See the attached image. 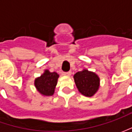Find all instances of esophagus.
I'll return each mask as SVG.
<instances>
[{
    "mask_svg": "<svg viewBox=\"0 0 132 132\" xmlns=\"http://www.w3.org/2000/svg\"><path fill=\"white\" fill-rule=\"evenodd\" d=\"M71 71H68V72H64L63 75L64 76H70L71 75Z\"/></svg>",
    "mask_w": 132,
    "mask_h": 132,
    "instance_id": "esophagus-1",
    "label": "esophagus"
}]
</instances>
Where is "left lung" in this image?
<instances>
[{
    "label": "left lung",
    "mask_w": 132,
    "mask_h": 132,
    "mask_svg": "<svg viewBox=\"0 0 132 132\" xmlns=\"http://www.w3.org/2000/svg\"><path fill=\"white\" fill-rule=\"evenodd\" d=\"M73 78L79 91L84 96L91 97L98 91L100 79L93 72L83 70L75 74Z\"/></svg>",
    "instance_id": "obj_1"
}]
</instances>
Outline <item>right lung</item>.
I'll return each mask as SVG.
<instances>
[{"mask_svg": "<svg viewBox=\"0 0 132 132\" xmlns=\"http://www.w3.org/2000/svg\"><path fill=\"white\" fill-rule=\"evenodd\" d=\"M59 76V74L56 72L51 73L48 70H45L44 73L40 77L35 79L34 85L37 91L43 95H53Z\"/></svg>", "mask_w": 132, "mask_h": 132, "instance_id": "obj_1", "label": "right lung"}]
</instances>
